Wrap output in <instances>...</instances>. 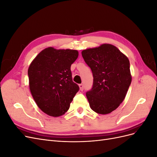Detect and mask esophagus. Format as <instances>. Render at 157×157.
I'll return each instance as SVG.
<instances>
[{
    "label": "esophagus",
    "instance_id": "obj_1",
    "mask_svg": "<svg viewBox=\"0 0 157 157\" xmlns=\"http://www.w3.org/2000/svg\"><path fill=\"white\" fill-rule=\"evenodd\" d=\"M78 86H79L80 90H81V91H83V90H84V86H83V84H79V85H78Z\"/></svg>",
    "mask_w": 157,
    "mask_h": 157
}]
</instances>
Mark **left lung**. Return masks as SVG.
<instances>
[{"label":"left lung","mask_w":157,"mask_h":157,"mask_svg":"<svg viewBox=\"0 0 157 157\" xmlns=\"http://www.w3.org/2000/svg\"><path fill=\"white\" fill-rule=\"evenodd\" d=\"M82 56L94 77L92 88L86 94L90 108L101 115L115 111L132 82L129 59L110 44L84 50Z\"/></svg>","instance_id":"8db88e82"}]
</instances>
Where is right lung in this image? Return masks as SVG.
Returning a JSON list of instances; mask_svg holds the SVG:
<instances>
[{
  "instance_id": "obj_1",
  "label": "right lung",
  "mask_w": 157,
  "mask_h": 157,
  "mask_svg": "<svg viewBox=\"0 0 157 157\" xmlns=\"http://www.w3.org/2000/svg\"><path fill=\"white\" fill-rule=\"evenodd\" d=\"M78 56L76 50L48 47L32 61L29 69V84L37 106L47 115L58 117L68 111L79 90L72 80L71 64Z\"/></svg>"
}]
</instances>
